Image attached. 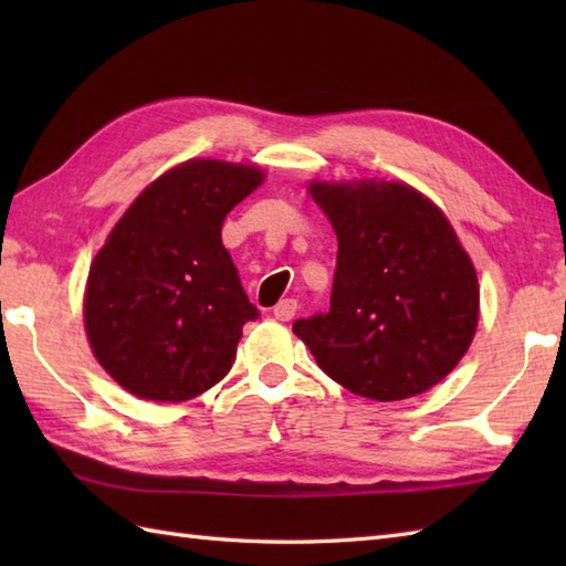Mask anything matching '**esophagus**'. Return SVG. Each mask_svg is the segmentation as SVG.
Wrapping results in <instances>:
<instances>
[{
	"label": "esophagus",
	"mask_w": 566,
	"mask_h": 566,
	"mask_svg": "<svg viewBox=\"0 0 566 566\" xmlns=\"http://www.w3.org/2000/svg\"><path fill=\"white\" fill-rule=\"evenodd\" d=\"M296 308H298L296 298H282V302L274 306V318L276 321H292L296 316Z\"/></svg>",
	"instance_id": "obj_1"
}]
</instances>
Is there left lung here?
<instances>
[{"label": "left lung", "mask_w": 566, "mask_h": 566, "mask_svg": "<svg viewBox=\"0 0 566 566\" xmlns=\"http://www.w3.org/2000/svg\"><path fill=\"white\" fill-rule=\"evenodd\" d=\"M338 233L331 308L294 333L318 367L375 401L423 394L454 369L479 321V284L442 211L396 182L311 185Z\"/></svg>", "instance_id": "obj_1"}]
</instances>
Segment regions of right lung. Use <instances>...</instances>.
Returning a JSON list of instances; mask_svg holds the SVG:
<instances>
[{"label":"right lung","mask_w":566,"mask_h":566,"mask_svg":"<svg viewBox=\"0 0 566 566\" xmlns=\"http://www.w3.org/2000/svg\"><path fill=\"white\" fill-rule=\"evenodd\" d=\"M262 170L189 160L143 191L90 268L87 338L130 394L187 401L219 384L260 311L221 243L226 213Z\"/></svg>","instance_id":"add662e5"}]
</instances>
